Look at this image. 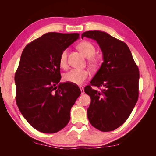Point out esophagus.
<instances>
[{
	"label": "esophagus",
	"instance_id": "34e87169",
	"mask_svg": "<svg viewBox=\"0 0 156 156\" xmlns=\"http://www.w3.org/2000/svg\"><path fill=\"white\" fill-rule=\"evenodd\" d=\"M79 88H80V90H81V94L83 95V94H84V88H83V87H79Z\"/></svg>",
	"mask_w": 156,
	"mask_h": 156
}]
</instances>
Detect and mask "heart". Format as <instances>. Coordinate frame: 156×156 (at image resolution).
<instances>
[{
    "label": "heart",
    "instance_id": "b5f03b06",
    "mask_svg": "<svg viewBox=\"0 0 156 156\" xmlns=\"http://www.w3.org/2000/svg\"><path fill=\"white\" fill-rule=\"evenodd\" d=\"M78 48L83 54L88 58V64L92 68H96L99 65V59L94 56L96 53V48L91 42L88 41H81L78 45ZM59 64L60 67L66 68L68 66V49L63 50L60 55ZM89 76V72L84 69H72L64 75L66 81L75 84H82Z\"/></svg>",
    "mask_w": 156,
    "mask_h": 156
}]
</instances>
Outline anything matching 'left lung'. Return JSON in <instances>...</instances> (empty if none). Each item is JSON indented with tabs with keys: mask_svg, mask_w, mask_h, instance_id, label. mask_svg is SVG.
<instances>
[{
	"mask_svg": "<svg viewBox=\"0 0 156 156\" xmlns=\"http://www.w3.org/2000/svg\"><path fill=\"white\" fill-rule=\"evenodd\" d=\"M97 41L103 62L84 92L90 97L87 109L90 123L101 131L116 129L128 119L138 100L139 70L124 41L99 30L81 35ZM92 86L103 88L99 92Z\"/></svg>",
	"mask_w": 156,
	"mask_h": 156,
	"instance_id": "obj_1",
	"label": "left lung"
}]
</instances>
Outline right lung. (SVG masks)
Returning <instances> with one entry per match:
<instances>
[{
	"label": "right lung",
	"instance_id": "obj_1",
	"mask_svg": "<svg viewBox=\"0 0 156 156\" xmlns=\"http://www.w3.org/2000/svg\"><path fill=\"white\" fill-rule=\"evenodd\" d=\"M79 37L78 33L48 32L22 52L15 75L16 103L26 120L42 133L63 129L81 94L78 86L60 83V55Z\"/></svg>",
	"mask_w": 156,
	"mask_h": 156
}]
</instances>
